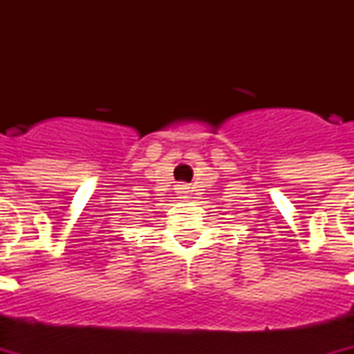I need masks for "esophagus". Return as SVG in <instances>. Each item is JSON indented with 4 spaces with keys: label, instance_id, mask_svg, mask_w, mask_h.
Returning a JSON list of instances; mask_svg holds the SVG:
<instances>
[{
    "label": "esophagus",
    "instance_id": "1",
    "mask_svg": "<svg viewBox=\"0 0 354 354\" xmlns=\"http://www.w3.org/2000/svg\"><path fill=\"white\" fill-rule=\"evenodd\" d=\"M187 189H189L187 185H180V187H178V193H182V195H185V193H187Z\"/></svg>",
    "mask_w": 354,
    "mask_h": 354
}]
</instances>
